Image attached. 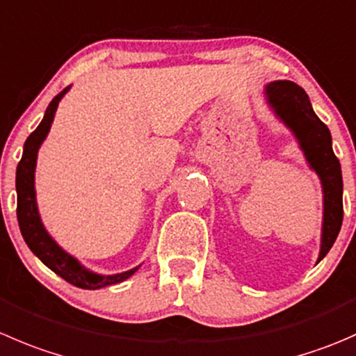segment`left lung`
Returning a JSON list of instances; mask_svg holds the SVG:
<instances>
[{
  "mask_svg": "<svg viewBox=\"0 0 356 356\" xmlns=\"http://www.w3.org/2000/svg\"><path fill=\"white\" fill-rule=\"evenodd\" d=\"M266 101L275 116L294 134L309 168L316 172L323 193L322 238L318 262L332 248L343 224V175L332 151V137L325 123L315 115L308 94L289 79L266 85Z\"/></svg>",
  "mask_w": 356,
  "mask_h": 356,
  "instance_id": "8db88e82",
  "label": "left lung"
}]
</instances>
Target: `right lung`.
Returning a JSON list of instances; mask_svg holds the SVG:
<instances>
[{"label": "right lung", "mask_w": 356, "mask_h": 356, "mask_svg": "<svg viewBox=\"0 0 356 356\" xmlns=\"http://www.w3.org/2000/svg\"><path fill=\"white\" fill-rule=\"evenodd\" d=\"M67 88L55 95L54 101L48 104L47 111H44L43 120L38 125V129L27 137L26 144H24L22 160L17 165V177H15V188H17V219H19L20 233H22L24 241L27 247L31 248L34 255L43 262L47 268H50L54 273L64 278L65 282L72 284L74 287L86 289V291H97V289L108 287V285L120 284V282L127 280L132 277L137 270L140 268L136 266L132 270L123 271V273L116 275H99L90 271L88 268L81 264L76 257H72L69 252H65L54 238L50 236L47 229H44L43 222H41L40 210H38L36 203V189H34V170H36V160L38 151H40L41 144L47 139L50 127L54 123L55 111L58 108L60 99L67 94Z\"/></svg>", "instance_id": "obj_1"}]
</instances>
